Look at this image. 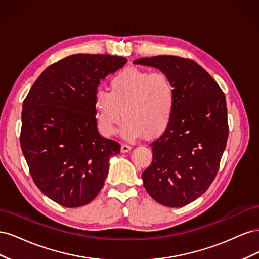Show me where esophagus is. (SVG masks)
Segmentation results:
<instances>
[{
  "instance_id": "obj_1",
  "label": "esophagus",
  "mask_w": 259,
  "mask_h": 259,
  "mask_svg": "<svg viewBox=\"0 0 259 259\" xmlns=\"http://www.w3.org/2000/svg\"><path fill=\"white\" fill-rule=\"evenodd\" d=\"M132 149V146H130V145H127V144H123L122 146H121V151L122 152H127V151H130Z\"/></svg>"
}]
</instances>
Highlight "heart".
Masks as SVG:
<instances>
[{"label": "heart", "instance_id": "1", "mask_svg": "<svg viewBox=\"0 0 259 259\" xmlns=\"http://www.w3.org/2000/svg\"><path fill=\"white\" fill-rule=\"evenodd\" d=\"M176 106V89L168 74L126 68L109 82V92L97 91L94 115L100 133L114 135L123 116L125 138H153L166 128Z\"/></svg>", "mask_w": 259, "mask_h": 259}]
</instances>
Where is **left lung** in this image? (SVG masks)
I'll return each instance as SVG.
<instances>
[{"instance_id": "obj_1", "label": "left lung", "mask_w": 259, "mask_h": 259, "mask_svg": "<svg viewBox=\"0 0 259 259\" xmlns=\"http://www.w3.org/2000/svg\"><path fill=\"white\" fill-rule=\"evenodd\" d=\"M134 64L161 70L176 89L174 114L149 145L152 162L142 174L144 187L162 205L185 206L201 197L217 175L229 134L225 94L189 58L161 55Z\"/></svg>"}]
</instances>
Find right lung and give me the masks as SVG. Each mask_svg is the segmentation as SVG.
<instances>
[{
  "label": "right lung",
  "instance_id": "right-lung-1",
  "mask_svg": "<svg viewBox=\"0 0 259 259\" xmlns=\"http://www.w3.org/2000/svg\"><path fill=\"white\" fill-rule=\"evenodd\" d=\"M127 59L76 54L46 68L22 104L20 147L36 187L65 207L97 197L120 144L99 135L94 96Z\"/></svg>",
  "mask_w": 259,
  "mask_h": 259
}]
</instances>
